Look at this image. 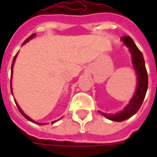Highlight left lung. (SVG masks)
Wrapping results in <instances>:
<instances>
[{"instance_id": "8db88e82", "label": "left lung", "mask_w": 157, "mask_h": 157, "mask_svg": "<svg viewBox=\"0 0 157 157\" xmlns=\"http://www.w3.org/2000/svg\"><path fill=\"white\" fill-rule=\"evenodd\" d=\"M121 40L128 47V50L132 55V64L137 75V88L135 90V93L133 96V98L129 101V103L121 112L112 114V113H106L98 111L102 116H104L110 120L116 122L124 121L138 112L145 99V94L148 88V75L145 69V60L142 53L140 51L135 42L133 41V39L129 36L122 37Z\"/></svg>"}]
</instances>
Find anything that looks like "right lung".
<instances>
[{
  "label": "right lung",
  "mask_w": 157,
  "mask_h": 157,
  "mask_svg": "<svg viewBox=\"0 0 157 157\" xmlns=\"http://www.w3.org/2000/svg\"><path fill=\"white\" fill-rule=\"evenodd\" d=\"M35 33H33V34H32V35L30 36V37H29V38H28V39H26L25 41L23 42V44H25L26 43H27V42H29V40H30V39H32L33 38V37H35ZM17 55H15V57H14V58H13V61H12V74H11V92H12V71H12V69H13V65H14V62H15V59H16V57H17ZM16 104H17V109H18V110H19V112L21 113H22V115L23 116V117H24V118H27V119H28V120H29V121H31V122H33V123H36V124H39V123H37V122H35L34 121V120H33L32 118H29V116L28 115H26L25 113H24L22 112V110L21 109H20V107H19L18 106V104H17V102H16ZM55 122H56V121H54V122H52V124H54V123H55Z\"/></svg>",
  "instance_id": "1"
}]
</instances>
